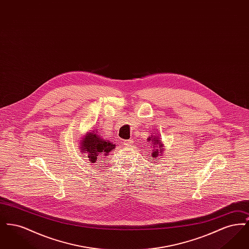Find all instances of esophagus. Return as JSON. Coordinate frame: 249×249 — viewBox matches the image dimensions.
Instances as JSON below:
<instances>
[{
    "instance_id": "esophagus-1",
    "label": "esophagus",
    "mask_w": 249,
    "mask_h": 249,
    "mask_svg": "<svg viewBox=\"0 0 249 249\" xmlns=\"http://www.w3.org/2000/svg\"><path fill=\"white\" fill-rule=\"evenodd\" d=\"M122 144L124 146H130L132 144V140H124Z\"/></svg>"
}]
</instances>
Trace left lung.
I'll list each match as a JSON object with an SVG mask.
<instances>
[{"label": "left lung", "mask_w": 249, "mask_h": 249, "mask_svg": "<svg viewBox=\"0 0 249 249\" xmlns=\"http://www.w3.org/2000/svg\"><path fill=\"white\" fill-rule=\"evenodd\" d=\"M147 141H150V137L148 138V140H147ZM151 142H154V146H153L154 148H155V146H157L156 144H159V146H157L159 147V148H160V150H162V148H161V146H162V143H161V142H160V140H159V139H157L156 137H154V138L152 139V141H151ZM153 150H154V152L152 153V156H153L154 158H157V156H159V153H160V152H159V149H158L157 148L156 149H153Z\"/></svg>", "instance_id": "obj_1"}]
</instances>
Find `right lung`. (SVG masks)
I'll return each instance as SVG.
<instances>
[{"label":"right lung","instance_id":"right-lung-1","mask_svg":"<svg viewBox=\"0 0 249 249\" xmlns=\"http://www.w3.org/2000/svg\"><path fill=\"white\" fill-rule=\"evenodd\" d=\"M81 141V151L86 153L85 157L89 158L90 163H95L97 160L104 159L116 146L114 142L102 139L96 132L87 133Z\"/></svg>","mask_w":249,"mask_h":249}]
</instances>
